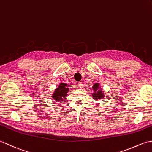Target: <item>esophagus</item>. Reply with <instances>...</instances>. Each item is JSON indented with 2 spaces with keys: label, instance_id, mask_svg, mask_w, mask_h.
Returning <instances> with one entry per match:
<instances>
[{
  "label": "esophagus",
  "instance_id": "obj_1",
  "mask_svg": "<svg viewBox=\"0 0 152 152\" xmlns=\"http://www.w3.org/2000/svg\"><path fill=\"white\" fill-rule=\"evenodd\" d=\"M78 87H79L80 88H82L83 87V83L79 82V83H78Z\"/></svg>",
  "mask_w": 152,
  "mask_h": 152
}]
</instances>
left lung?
<instances>
[{"label": "left lung", "instance_id": "8db88e82", "mask_svg": "<svg viewBox=\"0 0 152 152\" xmlns=\"http://www.w3.org/2000/svg\"><path fill=\"white\" fill-rule=\"evenodd\" d=\"M90 90H92L93 91L91 96L94 99L101 100L104 99V96H105L99 83H94L92 87L90 88Z\"/></svg>", "mask_w": 152, "mask_h": 152}]
</instances>
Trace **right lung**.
Listing matches in <instances>:
<instances>
[{
	"label": "right lung",
	"mask_w": 152,
	"mask_h": 152,
	"mask_svg": "<svg viewBox=\"0 0 152 152\" xmlns=\"http://www.w3.org/2000/svg\"><path fill=\"white\" fill-rule=\"evenodd\" d=\"M67 86H69V85H67L65 83H60L58 86L56 88L51 96L53 100H55V102H61L64 98L67 97L69 90V88H67Z\"/></svg>",
	"instance_id": "obj_1"
}]
</instances>
